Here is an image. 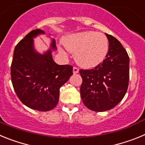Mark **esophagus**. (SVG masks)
<instances>
[{
    "label": "esophagus",
    "mask_w": 145,
    "mask_h": 145,
    "mask_svg": "<svg viewBox=\"0 0 145 145\" xmlns=\"http://www.w3.org/2000/svg\"><path fill=\"white\" fill-rule=\"evenodd\" d=\"M72 72H73V74L78 73V72H79L78 68H77V67H73V70H72Z\"/></svg>",
    "instance_id": "esophagus-1"
}]
</instances>
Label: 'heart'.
Wrapping results in <instances>:
<instances>
[{"mask_svg":"<svg viewBox=\"0 0 145 145\" xmlns=\"http://www.w3.org/2000/svg\"><path fill=\"white\" fill-rule=\"evenodd\" d=\"M67 49L75 54L77 63L84 68H92L102 63L109 50L107 37L102 33L84 31L69 35L63 39ZM60 52L63 50L59 48Z\"/></svg>","mask_w":145,"mask_h":145,"instance_id":"1","label":"heart"}]
</instances>
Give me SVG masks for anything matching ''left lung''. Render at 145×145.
<instances>
[{
    "mask_svg": "<svg viewBox=\"0 0 145 145\" xmlns=\"http://www.w3.org/2000/svg\"><path fill=\"white\" fill-rule=\"evenodd\" d=\"M109 41L106 59L91 70H80L82 101L91 110L104 112L120 103L127 91L129 57L121 43L105 33Z\"/></svg>",
    "mask_w": 145,
    "mask_h": 145,
    "instance_id": "left-lung-1",
    "label": "left lung"
}]
</instances>
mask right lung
Segmentation results:
<instances>
[{"mask_svg": "<svg viewBox=\"0 0 145 145\" xmlns=\"http://www.w3.org/2000/svg\"><path fill=\"white\" fill-rule=\"evenodd\" d=\"M45 34L41 29L32 30L16 46L11 66L13 87L25 105L38 111H49L57 106L59 89L72 75V67L59 65L53 60L57 50L55 40L40 54L35 48L34 38Z\"/></svg>", "mask_w": 145, "mask_h": 145, "instance_id": "add662e5", "label": "right lung"}]
</instances>
